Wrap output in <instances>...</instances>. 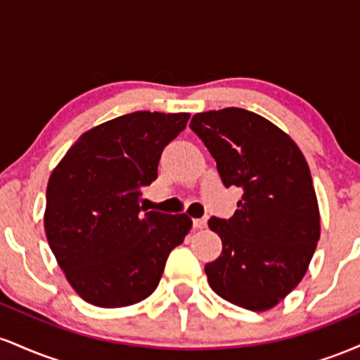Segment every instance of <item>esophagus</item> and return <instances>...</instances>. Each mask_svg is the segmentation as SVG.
Masks as SVG:
<instances>
[{"mask_svg":"<svg viewBox=\"0 0 360 360\" xmlns=\"http://www.w3.org/2000/svg\"><path fill=\"white\" fill-rule=\"evenodd\" d=\"M206 221H208L206 218H194L193 226H194V229L201 230V229H205V226H206Z\"/></svg>","mask_w":360,"mask_h":360,"instance_id":"esophagus-1","label":"esophagus"}]
</instances>
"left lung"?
Masks as SVG:
<instances>
[{"mask_svg":"<svg viewBox=\"0 0 360 360\" xmlns=\"http://www.w3.org/2000/svg\"><path fill=\"white\" fill-rule=\"evenodd\" d=\"M189 128L213 155L223 186L243 189L232 218L208 221L223 243L205 266L210 286L252 311L276 307L307 274L320 238L307 160L274 123L242 108L196 113Z\"/></svg>","mask_w":360,"mask_h":360,"instance_id":"1","label":"left lung"}]
</instances>
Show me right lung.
Wrapping results in <instances>:
<instances>
[{
	"instance_id": "add662e5",
	"label": "right lung",
	"mask_w": 360,
	"mask_h": 360,
	"mask_svg": "<svg viewBox=\"0 0 360 360\" xmlns=\"http://www.w3.org/2000/svg\"><path fill=\"white\" fill-rule=\"evenodd\" d=\"M189 113L135 111L91 128L69 148L47 184L45 233L69 284L100 308L146 300L193 221L146 212L142 188L157 179L160 154Z\"/></svg>"
}]
</instances>
